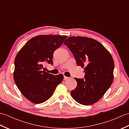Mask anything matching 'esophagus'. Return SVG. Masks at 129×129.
Returning <instances> with one entry per match:
<instances>
[{
    "instance_id": "34e87169",
    "label": "esophagus",
    "mask_w": 129,
    "mask_h": 129,
    "mask_svg": "<svg viewBox=\"0 0 129 129\" xmlns=\"http://www.w3.org/2000/svg\"><path fill=\"white\" fill-rule=\"evenodd\" d=\"M69 79V77H67V76H64V80H68V79Z\"/></svg>"
}]
</instances>
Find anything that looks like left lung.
<instances>
[{
	"instance_id": "left-lung-1",
	"label": "left lung",
	"mask_w": 129,
	"mask_h": 129,
	"mask_svg": "<svg viewBox=\"0 0 129 129\" xmlns=\"http://www.w3.org/2000/svg\"><path fill=\"white\" fill-rule=\"evenodd\" d=\"M64 44L73 54L77 65L85 70V79L75 78L77 86L71 96L84 105L96 103L113 83V57L100 43L90 38L70 37Z\"/></svg>"
}]
</instances>
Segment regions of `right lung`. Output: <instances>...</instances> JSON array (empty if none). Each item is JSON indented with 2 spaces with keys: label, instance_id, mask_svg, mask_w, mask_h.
<instances>
[{
  "label": "right lung",
  "instance_id": "obj_1",
  "mask_svg": "<svg viewBox=\"0 0 129 129\" xmlns=\"http://www.w3.org/2000/svg\"><path fill=\"white\" fill-rule=\"evenodd\" d=\"M66 35H41L27 42L15 59L14 80L21 94L31 102L41 104L53 95L64 78L45 72L43 64L53 65L54 51L62 44Z\"/></svg>",
  "mask_w": 129,
  "mask_h": 129
}]
</instances>
